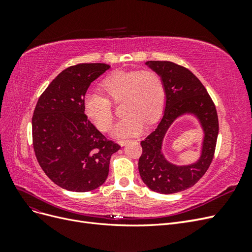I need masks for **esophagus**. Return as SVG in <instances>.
Here are the masks:
<instances>
[{"label": "esophagus", "mask_w": 252, "mask_h": 252, "mask_svg": "<svg viewBox=\"0 0 252 252\" xmlns=\"http://www.w3.org/2000/svg\"><path fill=\"white\" fill-rule=\"evenodd\" d=\"M127 143H128L127 140H121V141H119V144L121 145V146H125Z\"/></svg>", "instance_id": "34e87169"}]
</instances>
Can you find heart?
Returning a JSON list of instances; mask_svg holds the SVG:
<instances>
[{
  "mask_svg": "<svg viewBox=\"0 0 252 252\" xmlns=\"http://www.w3.org/2000/svg\"><path fill=\"white\" fill-rule=\"evenodd\" d=\"M101 87L111 101H123L121 109L125 116L111 130L116 138L136 135L144 124L156 123L163 111L165 86L161 75L155 70L116 71L103 80ZM108 98L90 93L83 102L84 112L101 131L108 130L113 120L112 104Z\"/></svg>",
  "mask_w": 252,
  "mask_h": 252,
  "instance_id": "1",
  "label": "heart"
}]
</instances>
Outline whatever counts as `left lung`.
<instances>
[{
	"mask_svg": "<svg viewBox=\"0 0 252 252\" xmlns=\"http://www.w3.org/2000/svg\"><path fill=\"white\" fill-rule=\"evenodd\" d=\"M164 82L166 104L159 124L146 139L139 159V172L152 191L170 194L192 187L207 171L215 156L219 120L215 103L201 81L187 68L169 61H148ZM189 113L200 122L204 131L201 157L190 165L178 166L166 161L161 146L164 134L173 122Z\"/></svg>",
	"mask_w": 252,
	"mask_h": 252,
	"instance_id": "obj_1",
	"label": "left lung"
}]
</instances>
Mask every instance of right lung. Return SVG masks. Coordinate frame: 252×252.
I'll return each instance as SVG.
<instances>
[{"instance_id": "right-lung-1", "label": "right lung", "mask_w": 252, "mask_h": 252, "mask_svg": "<svg viewBox=\"0 0 252 252\" xmlns=\"http://www.w3.org/2000/svg\"><path fill=\"white\" fill-rule=\"evenodd\" d=\"M110 68L83 63L66 68L41 94L32 117L33 149L41 168L63 189L91 191L108 177L121 146L106 139L84 113L90 84Z\"/></svg>"}]
</instances>
